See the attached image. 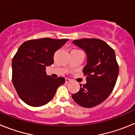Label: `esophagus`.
I'll return each mask as SVG.
<instances>
[{
    "mask_svg": "<svg viewBox=\"0 0 135 135\" xmlns=\"http://www.w3.org/2000/svg\"><path fill=\"white\" fill-rule=\"evenodd\" d=\"M71 81V80L69 79V78H65V82H66V83H69V82H70Z\"/></svg>",
    "mask_w": 135,
    "mask_h": 135,
    "instance_id": "obj_1",
    "label": "esophagus"
}]
</instances>
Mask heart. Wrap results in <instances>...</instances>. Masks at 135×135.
Instances as JSON below:
<instances>
[{"mask_svg":"<svg viewBox=\"0 0 135 135\" xmlns=\"http://www.w3.org/2000/svg\"><path fill=\"white\" fill-rule=\"evenodd\" d=\"M73 51H76V49H74V50H73Z\"/></svg>","mask_w":135,"mask_h":135,"instance_id":"obj_1","label":"heart"}]
</instances>
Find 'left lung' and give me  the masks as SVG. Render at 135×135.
<instances>
[{"label": "left lung", "instance_id": "obj_1", "mask_svg": "<svg viewBox=\"0 0 135 135\" xmlns=\"http://www.w3.org/2000/svg\"><path fill=\"white\" fill-rule=\"evenodd\" d=\"M73 43L86 53L87 64L83 70L86 83L80 84L79 91L72 98L82 107L93 108L103 102L114 90L119 73L115 52L100 39H80Z\"/></svg>", "mask_w": 135, "mask_h": 135}]
</instances>
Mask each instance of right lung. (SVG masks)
Wrapping results in <instances>:
<instances>
[{"mask_svg": "<svg viewBox=\"0 0 135 135\" xmlns=\"http://www.w3.org/2000/svg\"><path fill=\"white\" fill-rule=\"evenodd\" d=\"M68 39L44 38L24 42L12 61V81L23 102L40 107L53 99L58 87L65 83L64 77L51 78L46 66L54 63L55 53Z\"/></svg>", "mask_w": 135, "mask_h": 135, "instance_id": "right-lung-1", "label": "right lung"}]
</instances>
